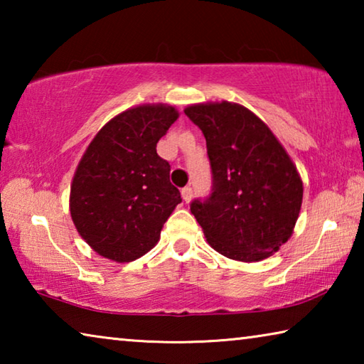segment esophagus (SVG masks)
Here are the masks:
<instances>
[{
	"label": "esophagus",
	"mask_w": 364,
	"mask_h": 364,
	"mask_svg": "<svg viewBox=\"0 0 364 364\" xmlns=\"http://www.w3.org/2000/svg\"><path fill=\"white\" fill-rule=\"evenodd\" d=\"M181 196H183V200L184 202H189L191 199H193V188H189V186L183 188L181 189Z\"/></svg>",
	"instance_id": "esophagus-1"
}]
</instances>
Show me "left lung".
<instances>
[{
  "instance_id": "left-lung-1",
  "label": "left lung",
  "mask_w": 364,
  "mask_h": 364,
  "mask_svg": "<svg viewBox=\"0 0 364 364\" xmlns=\"http://www.w3.org/2000/svg\"><path fill=\"white\" fill-rule=\"evenodd\" d=\"M204 133L212 193L194 199L191 212L208 244L239 262H260L292 236L304 184L294 162L269 128L234 102L184 109Z\"/></svg>"
}]
</instances>
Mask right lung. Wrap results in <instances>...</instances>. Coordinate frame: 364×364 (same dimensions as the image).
Masks as SVG:
<instances>
[{"instance_id":"1","label":"right lung","mask_w":364,"mask_h":364,"mask_svg":"<svg viewBox=\"0 0 364 364\" xmlns=\"http://www.w3.org/2000/svg\"><path fill=\"white\" fill-rule=\"evenodd\" d=\"M178 119L167 104H144L104 125L80 160L70 186V215L91 249L133 262L149 252L181 194L159 139Z\"/></svg>"}]
</instances>
